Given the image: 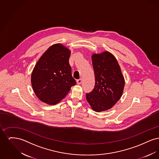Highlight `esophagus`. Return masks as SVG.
Returning a JSON list of instances; mask_svg holds the SVG:
<instances>
[{"instance_id":"esophagus-1","label":"esophagus","mask_w":159,"mask_h":159,"mask_svg":"<svg viewBox=\"0 0 159 159\" xmlns=\"http://www.w3.org/2000/svg\"><path fill=\"white\" fill-rule=\"evenodd\" d=\"M82 79H79L77 80V84H80L81 83H82Z\"/></svg>"}]
</instances>
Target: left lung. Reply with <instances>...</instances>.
<instances>
[{
	"instance_id": "8db88e82",
	"label": "left lung",
	"mask_w": 159,
	"mask_h": 159,
	"mask_svg": "<svg viewBox=\"0 0 159 159\" xmlns=\"http://www.w3.org/2000/svg\"><path fill=\"white\" fill-rule=\"evenodd\" d=\"M95 84L86 98L92 109L101 112L111 108L120 99L125 79L117 59L108 51L92 55Z\"/></svg>"
}]
</instances>
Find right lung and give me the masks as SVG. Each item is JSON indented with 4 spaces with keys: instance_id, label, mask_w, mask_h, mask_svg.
<instances>
[{
    "instance_id": "1",
    "label": "right lung",
    "mask_w": 159,
    "mask_h": 159,
    "mask_svg": "<svg viewBox=\"0 0 159 159\" xmlns=\"http://www.w3.org/2000/svg\"><path fill=\"white\" fill-rule=\"evenodd\" d=\"M71 51L61 43L51 46L39 58L31 75L36 97L49 105L60 102L76 84L69 64Z\"/></svg>"
}]
</instances>
